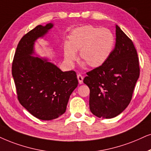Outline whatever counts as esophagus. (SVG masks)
Instances as JSON below:
<instances>
[{
  "instance_id": "esophagus-1",
  "label": "esophagus",
  "mask_w": 151,
  "mask_h": 151,
  "mask_svg": "<svg viewBox=\"0 0 151 151\" xmlns=\"http://www.w3.org/2000/svg\"><path fill=\"white\" fill-rule=\"evenodd\" d=\"M77 79H78V81H79V84H82V83H83V77H82L81 74H77Z\"/></svg>"
}]
</instances>
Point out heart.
Listing matches in <instances>:
<instances>
[{
  "label": "heart",
  "mask_w": 151,
  "mask_h": 151,
  "mask_svg": "<svg viewBox=\"0 0 151 151\" xmlns=\"http://www.w3.org/2000/svg\"><path fill=\"white\" fill-rule=\"evenodd\" d=\"M115 45V36L108 28L92 25L74 28L64 43L63 53L66 62L73 65L79 51L80 60L91 68H96L106 62Z\"/></svg>",
  "instance_id": "heart-1"
}]
</instances>
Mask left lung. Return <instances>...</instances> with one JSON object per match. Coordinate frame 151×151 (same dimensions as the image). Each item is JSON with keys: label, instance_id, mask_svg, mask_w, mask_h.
<instances>
[{"label": "left lung", "instance_id": "8db88e82", "mask_svg": "<svg viewBox=\"0 0 151 151\" xmlns=\"http://www.w3.org/2000/svg\"><path fill=\"white\" fill-rule=\"evenodd\" d=\"M116 45L102 66L87 72L83 83L90 88L89 106L98 118H112L126 109L139 77L134 44L116 25Z\"/></svg>", "mask_w": 151, "mask_h": 151}]
</instances>
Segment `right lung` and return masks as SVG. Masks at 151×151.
Wrapping results in <instances>:
<instances>
[{"instance_id":"right-lung-1","label":"right lung","mask_w":151,"mask_h":151,"mask_svg":"<svg viewBox=\"0 0 151 151\" xmlns=\"http://www.w3.org/2000/svg\"><path fill=\"white\" fill-rule=\"evenodd\" d=\"M53 26L51 23L38 25L23 36L12 67L20 104L42 121L55 119L65 112L70 95L79 83L74 71L63 72L47 59L32 56L35 42Z\"/></svg>"}]
</instances>
